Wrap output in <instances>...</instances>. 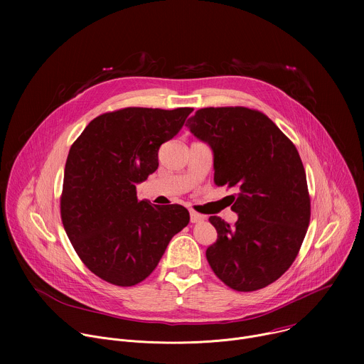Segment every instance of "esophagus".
<instances>
[{
    "mask_svg": "<svg viewBox=\"0 0 364 364\" xmlns=\"http://www.w3.org/2000/svg\"><path fill=\"white\" fill-rule=\"evenodd\" d=\"M204 216L203 215H200V213H197V212H194V210H190V220H191V223H200V222H204Z\"/></svg>",
    "mask_w": 364,
    "mask_h": 364,
    "instance_id": "1",
    "label": "esophagus"
}]
</instances>
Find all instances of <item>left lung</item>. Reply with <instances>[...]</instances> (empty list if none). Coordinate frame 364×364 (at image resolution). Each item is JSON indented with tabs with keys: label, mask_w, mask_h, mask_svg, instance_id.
<instances>
[{
	"label": "left lung",
	"mask_w": 364,
	"mask_h": 364,
	"mask_svg": "<svg viewBox=\"0 0 364 364\" xmlns=\"http://www.w3.org/2000/svg\"><path fill=\"white\" fill-rule=\"evenodd\" d=\"M187 128L213 151L216 186L237 187L232 205L237 222L209 220L218 240L205 257L228 287L249 292L265 288L295 261L305 237L311 204L306 176L295 145L262 112L203 108Z\"/></svg>",
	"instance_id": "left-lung-1"
}]
</instances>
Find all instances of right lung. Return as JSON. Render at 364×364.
Instances as JSON below:
<instances>
[{
    "mask_svg": "<svg viewBox=\"0 0 364 364\" xmlns=\"http://www.w3.org/2000/svg\"><path fill=\"white\" fill-rule=\"evenodd\" d=\"M193 108H125L99 115L70 146L60 215L82 262L100 279L132 287L157 268L190 215L180 204L151 205L136 184L159 168L161 144Z\"/></svg>",
    "mask_w": 364,
    "mask_h": 364,
    "instance_id": "right-lung-1",
    "label": "right lung"
}]
</instances>
